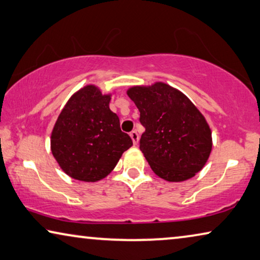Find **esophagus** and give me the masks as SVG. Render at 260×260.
I'll return each instance as SVG.
<instances>
[{
    "instance_id": "1",
    "label": "esophagus",
    "mask_w": 260,
    "mask_h": 260,
    "mask_svg": "<svg viewBox=\"0 0 260 260\" xmlns=\"http://www.w3.org/2000/svg\"><path fill=\"white\" fill-rule=\"evenodd\" d=\"M130 137H131V139H133V142H134V144L136 145V144L138 143V139H139V136L137 134V131H131Z\"/></svg>"
}]
</instances>
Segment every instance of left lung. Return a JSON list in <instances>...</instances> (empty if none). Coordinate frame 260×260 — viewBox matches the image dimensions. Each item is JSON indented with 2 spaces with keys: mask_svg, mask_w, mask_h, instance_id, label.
<instances>
[{
  "mask_svg": "<svg viewBox=\"0 0 260 260\" xmlns=\"http://www.w3.org/2000/svg\"><path fill=\"white\" fill-rule=\"evenodd\" d=\"M126 94L145 126L139 147L151 170L169 182L195 177L213 149L210 126L201 111L182 91L161 81L133 86Z\"/></svg>",
  "mask_w": 260,
  "mask_h": 260,
  "instance_id": "1",
  "label": "left lung"
}]
</instances>
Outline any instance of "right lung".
Wrapping results in <instances>:
<instances>
[{
  "label": "right lung",
  "instance_id": "right-lung-1",
  "mask_svg": "<svg viewBox=\"0 0 260 260\" xmlns=\"http://www.w3.org/2000/svg\"><path fill=\"white\" fill-rule=\"evenodd\" d=\"M111 93L102 94L96 85L75 91L63 106L51 133V152L72 179L96 182L117 165L133 146L122 133L118 116L109 108Z\"/></svg>",
  "mask_w": 260,
  "mask_h": 260
}]
</instances>
